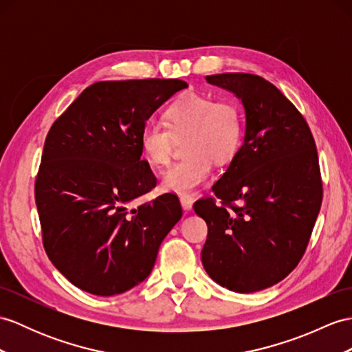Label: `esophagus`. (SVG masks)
Wrapping results in <instances>:
<instances>
[{
    "mask_svg": "<svg viewBox=\"0 0 352 352\" xmlns=\"http://www.w3.org/2000/svg\"><path fill=\"white\" fill-rule=\"evenodd\" d=\"M192 203H194V200H192V197H190V195H182L181 197V204H182V208H184V210H191L192 209Z\"/></svg>",
    "mask_w": 352,
    "mask_h": 352,
    "instance_id": "34e87169",
    "label": "esophagus"
}]
</instances>
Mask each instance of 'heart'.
I'll use <instances>...</instances> for the list:
<instances>
[{
	"label": "heart",
	"mask_w": 352,
	"mask_h": 352,
	"mask_svg": "<svg viewBox=\"0 0 352 352\" xmlns=\"http://www.w3.org/2000/svg\"><path fill=\"white\" fill-rule=\"evenodd\" d=\"M186 158L162 173L161 185L176 194H191L209 181L212 160L226 162L242 146L245 113L233 98L217 100L204 94H190L167 110V124L149 121L140 133V146L153 166H167L175 139H184Z\"/></svg>",
	"instance_id": "1"
}]
</instances>
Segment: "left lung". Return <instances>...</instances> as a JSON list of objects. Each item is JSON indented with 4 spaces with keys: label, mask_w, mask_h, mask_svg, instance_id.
I'll return each instance as SVG.
<instances>
[{
    "label": "left lung",
    "mask_w": 352,
    "mask_h": 352,
    "mask_svg": "<svg viewBox=\"0 0 352 352\" xmlns=\"http://www.w3.org/2000/svg\"><path fill=\"white\" fill-rule=\"evenodd\" d=\"M206 80L242 100L246 131L215 197L194 203L208 224L201 263L219 285L255 293L288 276L306 252L322 201L318 152L306 119L275 85L248 73Z\"/></svg>",
    "instance_id": "obj_1"
}]
</instances>
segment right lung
<instances>
[{"mask_svg": "<svg viewBox=\"0 0 352 352\" xmlns=\"http://www.w3.org/2000/svg\"><path fill=\"white\" fill-rule=\"evenodd\" d=\"M179 79L97 82L46 135L34 185L43 246L73 285L115 296L149 276L161 242L182 217L167 192L130 209L157 185L140 133Z\"/></svg>", "mask_w": 352, "mask_h": 352, "instance_id": "right-lung-1", "label": "right lung"}]
</instances>
